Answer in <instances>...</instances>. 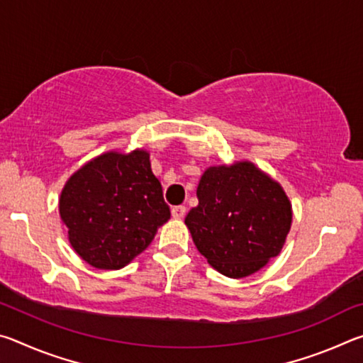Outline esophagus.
<instances>
[{
    "instance_id": "34e87169",
    "label": "esophagus",
    "mask_w": 363,
    "mask_h": 363,
    "mask_svg": "<svg viewBox=\"0 0 363 363\" xmlns=\"http://www.w3.org/2000/svg\"><path fill=\"white\" fill-rule=\"evenodd\" d=\"M186 211H187V208L184 205H179V206H173L171 214H173L174 219H182L184 216H186Z\"/></svg>"
}]
</instances>
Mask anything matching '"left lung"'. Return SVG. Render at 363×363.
Wrapping results in <instances>:
<instances>
[{
	"mask_svg": "<svg viewBox=\"0 0 363 363\" xmlns=\"http://www.w3.org/2000/svg\"><path fill=\"white\" fill-rule=\"evenodd\" d=\"M186 224L196 250L220 274L242 279L277 256L291 227L290 200L255 164L208 168Z\"/></svg>",
	"mask_w": 363,
	"mask_h": 363,
	"instance_id": "1",
	"label": "left lung"
}]
</instances>
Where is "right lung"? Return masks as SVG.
<instances>
[{"label": "right lung", "instance_id": "1", "mask_svg": "<svg viewBox=\"0 0 363 363\" xmlns=\"http://www.w3.org/2000/svg\"><path fill=\"white\" fill-rule=\"evenodd\" d=\"M59 211L73 250L96 269H121L143 253L169 219L149 153L107 152L78 169Z\"/></svg>", "mask_w": 363, "mask_h": 363}]
</instances>
